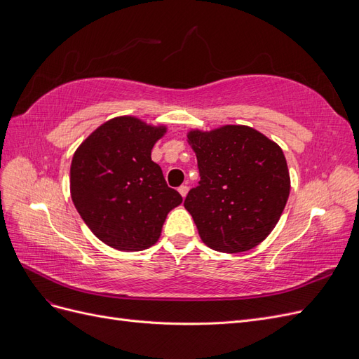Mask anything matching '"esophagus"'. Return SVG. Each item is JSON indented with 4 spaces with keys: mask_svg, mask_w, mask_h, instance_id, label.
I'll return each mask as SVG.
<instances>
[{
    "mask_svg": "<svg viewBox=\"0 0 359 359\" xmlns=\"http://www.w3.org/2000/svg\"><path fill=\"white\" fill-rule=\"evenodd\" d=\"M178 191H180V194L182 198H186L187 196V193H189V187L186 186V184H182L181 187H178Z\"/></svg>",
    "mask_w": 359,
    "mask_h": 359,
    "instance_id": "obj_1",
    "label": "esophagus"
}]
</instances>
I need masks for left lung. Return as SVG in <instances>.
<instances>
[{"label":"left lung","instance_id":"obj_1","mask_svg":"<svg viewBox=\"0 0 359 359\" xmlns=\"http://www.w3.org/2000/svg\"><path fill=\"white\" fill-rule=\"evenodd\" d=\"M187 142L198 158L199 186L184 206L203 244L241 253L262 243L283 212L290 177L274 140L248 126L190 130Z\"/></svg>","mask_w":359,"mask_h":359}]
</instances>
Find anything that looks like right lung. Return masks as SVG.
Segmentation results:
<instances>
[{
    "label": "right lung",
    "instance_id": "obj_1",
    "mask_svg": "<svg viewBox=\"0 0 359 359\" xmlns=\"http://www.w3.org/2000/svg\"><path fill=\"white\" fill-rule=\"evenodd\" d=\"M166 132V126L116 116L97 127L73 154L76 210L100 241L119 252L154 245L169 211L182 202L151 160V149Z\"/></svg>",
    "mask_w": 359,
    "mask_h": 359
}]
</instances>
